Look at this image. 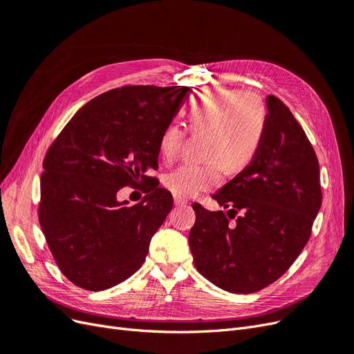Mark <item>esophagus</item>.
<instances>
[{"mask_svg": "<svg viewBox=\"0 0 354 354\" xmlns=\"http://www.w3.org/2000/svg\"><path fill=\"white\" fill-rule=\"evenodd\" d=\"M174 203L176 205H186L187 203V199H185V198H181V196H178V195H174Z\"/></svg>", "mask_w": 354, "mask_h": 354, "instance_id": "obj_1", "label": "esophagus"}]
</instances>
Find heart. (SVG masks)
I'll list each match as a JSON object with an SVG mask.
<instances>
[{"label":"heart","mask_w":354,"mask_h":354,"mask_svg":"<svg viewBox=\"0 0 354 354\" xmlns=\"http://www.w3.org/2000/svg\"><path fill=\"white\" fill-rule=\"evenodd\" d=\"M194 131L209 130L205 162H185L165 177V186L178 196H195L221 183L224 164L245 167L259 152L267 125V109L259 94L233 88L203 90L187 108ZM185 140L178 124H168L159 137V152L173 159Z\"/></svg>","instance_id":"heart-1"}]
</instances>
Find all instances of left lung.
Wrapping results in <instances>:
<instances>
[{"mask_svg": "<svg viewBox=\"0 0 354 354\" xmlns=\"http://www.w3.org/2000/svg\"><path fill=\"white\" fill-rule=\"evenodd\" d=\"M267 125L251 164L212 195L243 216L230 227L223 211L194 203L189 246L198 272L233 294L257 292L291 267L322 205L316 153L294 115L267 95Z\"/></svg>", "mask_w": 354, "mask_h": 354, "instance_id": "8db88e82", "label": "left lung"}]
</instances>
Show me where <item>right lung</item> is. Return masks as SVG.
Instances as JSON below:
<instances>
[{"label":"right lung","mask_w":354,"mask_h":354,"mask_svg":"<svg viewBox=\"0 0 354 354\" xmlns=\"http://www.w3.org/2000/svg\"><path fill=\"white\" fill-rule=\"evenodd\" d=\"M189 87L134 85L90 100L48 149L41 176L39 224L62 273L103 291L140 269L173 195L149 177L159 137ZM143 180L151 195L130 206L117 192Z\"/></svg>","instance_id":"right-lung-1"}]
</instances>
